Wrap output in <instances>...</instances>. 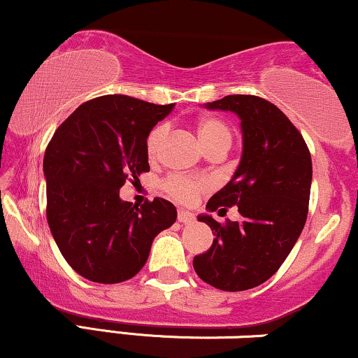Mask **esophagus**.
I'll list each match as a JSON object with an SVG mask.
<instances>
[{"label":"esophagus","instance_id":"obj_1","mask_svg":"<svg viewBox=\"0 0 358 358\" xmlns=\"http://www.w3.org/2000/svg\"><path fill=\"white\" fill-rule=\"evenodd\" d=\"M178 221L182 222V224H191V222H194V214L189 211H179Z\"/></svg>","mask_w":358,"mask_h":358}]
</instances>
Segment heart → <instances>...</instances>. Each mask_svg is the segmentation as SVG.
Returning <instances> with one entry per match:
<instances>
[{
  "mask_svg": "<svg viewBox=\"0 0 358 358\" xmlns=\"http://www.w3.org/2000/svg\"><path fill=\"white\" fill-rule=\"evenodd\" d=\"M166 136L167 125H157V127L150 130L145 142V149L149 157H157V154L161 152V147ZM197 136H199L201 144H203L206 152L211 149H216V147H226V149H229L231 138H233L228 125L220 119H214V117H204V119L197 122ZM204 187L206 184L203 180L184 178V176H174V178L167 179L164 182V189L172 197L180 201V203H191Z\"/></svg>",
  "mask_w": 358,
  "mask_h": 358,
  "instance_id": "obj_1",
  "label": "heart"
}]
</instances>
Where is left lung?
I'll return each instance as SVG.
<instances>
[{"mask_svg":"<svg viewBox=\"0 0 358 358\" xmlns=\"http://www.w3.org/2000/svg\"><path fill=\"white\" fill-rule=\"evenodd\" d=\"M236 113L243 150L233 178L217 191L206 214L214 234L208 251L194 256L201 280L224 292H243L271 278L303 231L312 187V157L303 137L276 105L255 95H228L204 103ZM236 205L242 220L220 225L210 216Z\"/></svg>","mask_w":358,"mask_h":358,"instance_id":"8db88e82","label":"left lung"}]
</instances>
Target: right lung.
Wrapping results in <instances>:
<instances>
[{
  "label": "right lung",
  "mask_w": 358,
  "mask_h": 358,
  "mask_svg": "<svg viewBox=\"0 0 358 358\" xmlns=\"http://www.w3.org/2000/svg\"><path fill=\"white\" fill-rule=\"evenodd\" d=\"M172 108L127 95L99 96L80 105L46 147V220L63 258L83 278L130 280L154 238L176 222L169 201L155 197L138 208L119 194L125 180L149 172L147 137Z\"/></svg>",
  "instance_id": "1"
}]
</instances>
